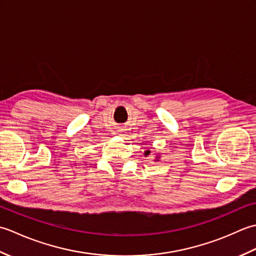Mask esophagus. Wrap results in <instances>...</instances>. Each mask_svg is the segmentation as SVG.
Returning <instances> with one entry per match:
<instances>
[{"label":"esophagus","mask_w":256,"mask_h":256,"mask_svg":"<svg viewBox=\"0 0 256 256\" xmlns=\"http://www.w3.org/2000/svg\"><path fill=\"white\" fill-rule=\"evenodd\" d=\"M120 135H122V134H120Z\"/></svg>","instance_id":"esophagus-1"}]
</instances>
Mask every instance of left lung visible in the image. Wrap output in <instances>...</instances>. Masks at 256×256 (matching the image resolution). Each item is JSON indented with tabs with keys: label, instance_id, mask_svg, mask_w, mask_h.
<instances>
[{
	"label": "left lung",
	"instance_id": "left-lung-1",
	"mask_svg": "<svg viewBox=\"0 0 256 256\" xmlns=\"http://www.w3.org/2000/svg\"><path fill=\"white\" fill-rule=\"evenodd\" d=\"M150 154V150H145V152H144V155H145V156H148ZM158 160H160V158H158V156H157L156 158H155V162H158Z\"/></svg>",
	"mask_w": 256,
	"mask_h": 256
}]
</instances>
